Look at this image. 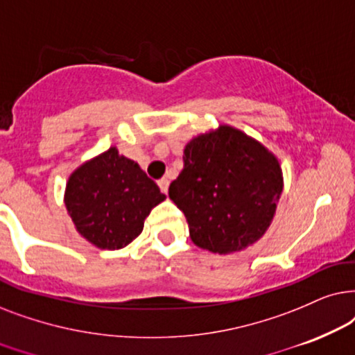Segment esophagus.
Listing matches in <instances>:
<instances>
[{"mask_svg": "<svg viewBox=\"0 0 355 355\" xmlns=\"http://www.w3.org/2000/svg\"><path fill=\"white\" fill-rule=\"evenodd\" d=\"M157 185L160 188V191L167 195V191H168V180H167V178H160V180L157 182Z\"/></svg>", "mask_w": 355, "mask_h": 355, "instance_id": "1", "label": "esophagus"}]
</instances>
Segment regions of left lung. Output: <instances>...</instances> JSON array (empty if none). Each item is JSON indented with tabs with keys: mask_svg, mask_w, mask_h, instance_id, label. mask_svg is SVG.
<instances>
[{
	"mask_svg": "<svg viewBox=\"0 0 355 355\" xmlns=\"http://www.w3.org/2000/svg\"><path fill=\"white\" fill-rule=\"evenodd\" d=\"M183 170L168 196L190 237L207 252H242L271 225L284 178L271 150L230 125L198 135L183 149Z\"/></svg>",
	"mask_w": 355,
	"mask_h": 355,
	"instance_id": "obj_1",
	"label": "left lung"
}]
</instances>
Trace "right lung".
<instances>
[{
  "instance_id": "obj_1",
  "label": "right lung",
  "mask_w": 355,
  "mask_h": 355,
  "mask_svg": "<svg viewBox=\"0 0 355 355\" xmlns=\"http://www.w3.org/2000/svg\"><path fill=\"white\" fill-rule=\"evenodd\" d=\"M164 193L112 146L79 165L66 182L64 206L79 235L101 250H120L143 232Z\"/></svg>"
}]
</instances>
